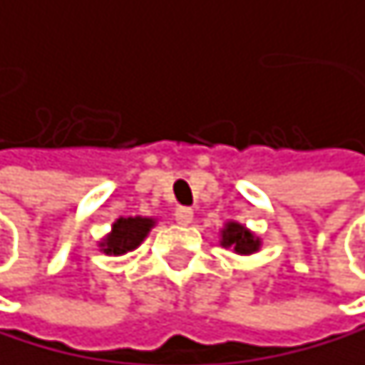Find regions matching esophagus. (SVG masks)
Masks as SVG:
<instances>
[{"instance_id": "esophagus-1", "label": "esophagus", "mask_w": 365, "mask_h": 365, "mask_svg": "<svg viewBox=\"0 0 365 365\" xmlns=\"http://www.w3.org/2000/svg\"><path fill=\"white\" fill-rule=\"evenodd\" d=\"M173 218H176L178 225H189V222L194 220V210H192V207H176Z\"/></svg>"}]
</instances>
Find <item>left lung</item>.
<instances>
[{
	"mask_svg": "<svg viewBox=\"0 0 365 365\" xmlns=\"http://www.w3.org/2000/svg\"><path fill=\"white\" fill-rule=\"evenodd\" d=\"M222 245L234 247L238 254H252L259 250V238H254L243 225H238V222H230V225L222 230Z\"/></svg>",
	"mask_w": 365,
	"mask_h": 365,
	"instance_id": "1",
	"label": "left lung"
}]
</instances>
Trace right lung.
<instances>
[{
  "label": "right lung",
  "instance_id": "right-lung-1",
  "mask_svg": "<svg viewBox=\"0 0 365 365\" xmlns=\"http://www.w3.org/2000/svg\"><path fill=\"white\" fill-rule=\"evenodd\" d=\"M153 220L151 218H118L115 225L111 230V234L104 238V252L106 254H124V252H131L135 250L143 238L147 236V232L151 230Z\"/></svg>",
  "mask_w": 365,
  "mask_h": 365
}]
</instances>
